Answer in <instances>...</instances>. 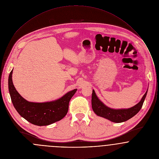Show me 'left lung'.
Returning a JSON list of instances; mask_svg holds the SVG:
<instances>
[{
  "instance_id": "1",
  "label": "left lung",
  "mask_w": 159,
  "mask_h": 159,
  "mask_svg": "<svg viewBox=\"0 0 159 159\" xmlns=\"http://www.w3.org/2000/svg\"><path fill=\"white\" fill-rule=\"evenodd\" d=\"M148 90L143 96L142 98L135 106L127 109H113L105 105L97 96L93 89L92 93V108L93 112L97 116L104 117L116 123L125 122L138 113L141 110L145 98L147 95Z\"/></svg>"
}]
</instances>
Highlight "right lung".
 <instances>
[{
    "label": "right lung",
    "instance_id": "1",
    "mask_svg": "<svg viewBox=\"0 0 159 159\" xmlns=\"http://www.w3.org/2000/svg\"><path fill=\"white\" fill-rule=\"evenodd\" d=\"M13 70L8 77V89L13 105L21 117L34 125L43 126L59 121L66 116L69 102L77 89L69 91L56 100L42 103L29 102L18 92L13 85Z\"/></svg>",
    "mask_w": 159,
    "mask_h": 159
}]
</instances>
